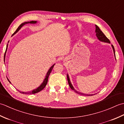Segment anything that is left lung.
Listing matches in <instances>:
<instances>
[{"instance_id": "8db88e82", "label": "left lung", "mask_w": 124, "mask_h": 124, "mask_svg": "<svg viewBox=\"0 0 124 124\" xmlns=\"http://www.w3.org/2000/svg\"><path fill=\"white\" fill-rule=\"evenodd\" d=\"M95 27H96L95 32L96 33V37H97V39H98L99 40H100L101 41L104 42V43H110V41L109 40V39L106 36L104 35V34L102 32V31L101 30H100V29L99 28L98 26L95 25ZM111 46H112V47L113 48V51H114V54H115V51L114 47V46L112 45H111ZM67 79H68V84H69L70 87L71 88L72 90L76 92V93H77L79 94H80V95H86V96H92V95H95V94H86L82 93H80V92H79L77 91L74 88H73L72 85L71 84V81L70 80V79H69V76H68V75H67Z\"/></svg>"}]
</instances>
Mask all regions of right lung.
I'll return each instance as SVG.
<instances>
[{
	"label": "right lung",
	"mask_w": 124,
	"mask_h": 124,
	"mask_svg": "<svg viewBox=\"0 0 124 124\" xmlns=\"http://www.w3.org/2000/svg\"><path fill=\"white\" fill-rule=\"evenodd\" d=\"M37 23V21H30V22H24V23H22L20 25L19 27H18V28L15 31V32L14 33H13V35H14V34H15L16 33V32H17V31H18V30H19L21 28V27H22V26H23L24 25H25V24H28V23H31H31H32V24H35V23ZM7 46H8V44H7V47H6V51H5V53L4 59H5V55H6V51H7ZM54 65H55V64L53 65L52 66L51 68H50V69H49V70L48 71V72H47V73L46 76V77H45V78L44 80L43 81V83H42V84H41V85H40V86H39L37 88L33 89V90H32V91H31V92H20V93H22V94H35V93H38V92L41 91V90H43V89L45 87V86H46V84H47V81H48V77H49V75H50V73H51V71H52L53 68V67H54ZM8 81H9V82L10 83H10V81L8 79Z\"/></svg>",
	"instance_id": "1"
}]
</instances>
